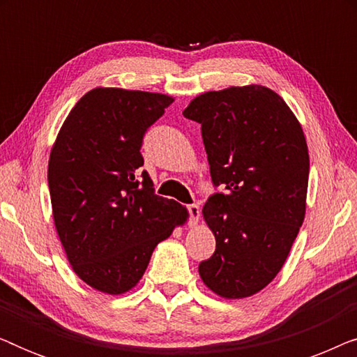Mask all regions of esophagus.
I'll use <instances>...</instances> for the list:
<instances>
[{
	"mask_svg": "<svg viewBox=\"0 0 357 357\" xmlns=\"http://www.w3.org/2000/svg\"><path fill=\"white\" fill-rule=\"evenodd\" d=\"M187 211H188V224L190 226H197L199 219V206L198 204H188Z\"/></svg>",
	"mask_w": 357,
	"mask_h": 357,
	"instance_id": "esophagus-1",
	"label": "esophagus"
}]
</instances>
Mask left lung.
Returning a JSON list of instances; mask_svg holds the SVG:
<instances>
[{"label": "left lung", "instance_id": "1", "mask_svg": "<svg viewBox=\"0 0 357 357\" xmlns=\"http://www.w3.org/2000/svg\"><path fill=\"white\" fill-rule=\"evenodd\" d=\"M183 116L202 125L213 183L224 190L203 206L216 250L199 276L224 299L250 297L275 280L304 222V131L286 102L258 84L204 92Z\"/></svg>", "mask_w": 357, "mask_h": 357}]
</instances>
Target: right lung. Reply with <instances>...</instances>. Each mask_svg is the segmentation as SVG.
<instances>
[{
  "mask_svg": "<svg viewBox=\"0 0 357 357\" xmlns=\"http://www.w3.org/2000/svg\"><path fill=\"white\" fill-rule=\"evenodd\" d=\"M174 97L96 87L60 128L48 160L53 221L73 271L105 294L143 278L155 245L187 222V208L154 193L139 149Z\"/></svg>",
  "mask_w": 357,
  "mask_h": 357,
  "instance_id": "add662e5",
  "label": "right lung"
}]
</instances>
